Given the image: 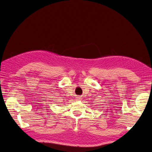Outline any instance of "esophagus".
<instances>
[{"label": "esophagus", "mask_w": 152, "mask_h": 152, "mask_svg": "<svg viewBox=\"0 0 152 152\" xmlns=\"http://www.w3.org/2000/svg\"><path fill=\"white\" fill-rule=\"evenodd\" d=\"M77 100H80V99H81V98L80 97V96H77Z\"/></svg>", "instance_id": "obj_1"}]
</instances>
